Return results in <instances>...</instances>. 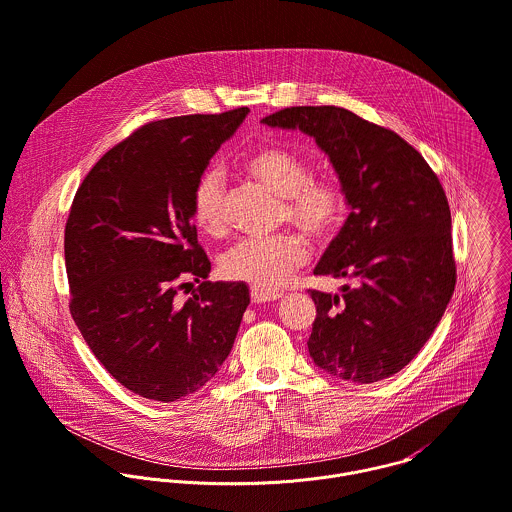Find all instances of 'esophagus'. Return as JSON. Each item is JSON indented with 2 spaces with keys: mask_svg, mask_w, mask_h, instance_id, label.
Instances as JSON below:
<instances>
[{
  "mask_svg": "<svg viewBox=\"0 0 512 512\" xmlns=\"http://www.w3.org/2000/svg\"><path fill=\"white\" fill-rule=\"evenodd\" d=\"M250 296H252L254 304H266V302H274V300L282 298V292L266 290V288H260V286H252L250 288Z\"/></svg>",
  "mask_w": 512,
  "mask_h": 512,
  "instance_id": "34e87169",
  "label": "esophagus"
}]
</instances>
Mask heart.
Segmentation results:
<instances>
[{
  "label": "heart",
  "mask_w": 512,
  "mask_h": 512,
  "mask_svg": "<svg viewBox=\"0 0 512 512\" xmlns=\"http://www.w3.org/2000/svg\"><path fill=\"white\" fill-rule=\"evenodd\" d=\"M244 172L280 196V222H288L314 242L328 238L345 214V190L336 176H310L312 167L300 153L268 145L250 153ZM192 220L206 236L226 232L224 190L214 171L204 172L190 196ZM308 258V246L294 232L266 238H246L230 248L222 262V274L252 286L276 290Z\"/></svg>",
  "instance_id": "1"
}]
</instances>
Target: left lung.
Returning a JSON list of instances; mask_svg holds the SVG:
<instances>
[{"label":"left lung","mask_w":512,"mask_h":512,"mask_svg":"<svg viewBox=\"0 0 512 512\" xmlns=\"http://www.w3.org/2000/svg\"><path fill=\"white\" fill-rule=\"evenodd\" d=\"M262 123L314 137L349 206L314 274L355 284L340 296L310 290L314 363L349 383L391 377L431 338L455 292L451 210L437 174L397 133L341 107H290Z\"/></svg>","instance_id":"left-lung-1"}]
</instances>
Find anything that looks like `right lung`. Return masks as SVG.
Returning a JSON list of instances; mask_svg holds the SVG:
<instances>
[{"mask_svg": "<svg viewBox=\"0 0 512 512\" xmlns=\"http://www.w3.org/2000/svg\"><path fill=\"white\" fill-rule=\"evenodd\" d=\"M149 123L85 176L65 224L71 316L105 369L133 393L171 403L206 385L250 304L244 282H208L190 196L248 115ZM188 279L197 292L180 303Z\"/></svg>", "mask_w": 512, "mask_h": 512, "instance_id": "1", "label": "right lung"}]
</instances>
